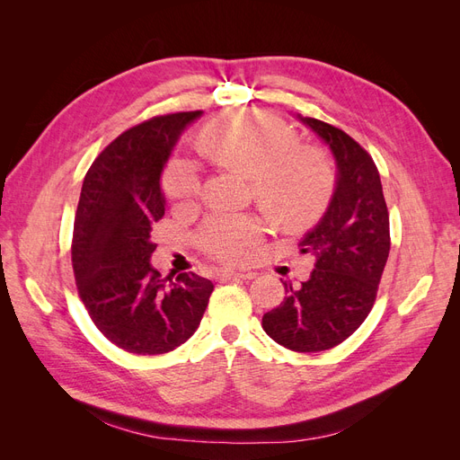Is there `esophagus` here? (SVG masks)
<instances>
[{"label": "esophagus", "mask_w": 460, "mask_h": 460, "mask_svg": "<svg viewBox=\"0 0 460 460\" xmlns=\"http://www.w3.org/2000/svg\"><path fill=\"white\" fill-rule=\"evenodd\" d=\"M255 272H238V270H220L218 280L220 282H232V280H252Z\"/></svg>", "instance_id": "obj_1"}]
</instances>
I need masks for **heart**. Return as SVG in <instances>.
I'll list each match as a JSON object with an SVG mask.
<instances>
[{"label": "heart", "instance_id": "obj_1", "mask_svg": "<svg viewBox=\"0 0 460 460\" xmlns=\"http://www.w3.org/2000/svg\"><path fill=\"white\" fill-rule=\"evenodd\" d=\"M199 146L213 163L252 180L253 196L272 218L284 225L309 220L323 208L330 191V174L323 155L297 146L286 124L262 111H242L207 124ZM163 191L176 208L196 203L203 190L198 163L174 157L164 166ZM264 234L255 215L215 213L203 220L196 243L220 262H243L253 255Z\"/></svg>", "mask_w": 460, "mask_h": 460}]
</instances>
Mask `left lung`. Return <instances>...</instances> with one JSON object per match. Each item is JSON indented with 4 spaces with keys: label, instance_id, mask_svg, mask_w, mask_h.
Returning <instances> with one entry per match:
<instances>
[{
    "label": "left lung",
    "instance_id": "1",
    "mask_svg": "<svg viewBox=\"0 0 460 460\" xmlns=\"http://www.w3.org/2000/svg\"><path fill=\"white\" fill-rule=\"evenodd\" d=\"M297 119L323 140L338 166L324 217L299 242L316 262L307 282L291 286L280 307L262 316L269 336L291 351H326L345 341L374 307L387 262L389 213L380 174L365 147L332 124Z\"/></svg>",
    "mask_w": 460,
    "mask_h": 460
}]
</instances>
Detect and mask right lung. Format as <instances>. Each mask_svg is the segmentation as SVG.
I'll return each instance as SVG.
<instances>
[{"label":"right lung","instance_id":"right-lung-1","mask_svg":"<svg viewBox=\"0 0 460 460\" xmlns=\"http://www.w3.org/2000/svg\"><path fill=\"white\" fill-rule=\"evenodd\" d=\"M199 115H159L124 130L82 184L71 245L78 296L95 328L134 355H163L190 340L215 289L193 272L161 278L149 262L153 225L164 217L163 166Z\"/></svg>","mask_w":460,"mask_h":460}]
</instances>
